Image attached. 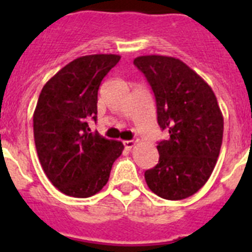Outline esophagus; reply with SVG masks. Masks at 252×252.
<instances>
[{
	"mask_svg": "<svg viewBox=\"0 0 252 252\" xmlns=\"http://www.w3.org/2000/svg\"><path fill=\"white\" fill-rule=\"evenodd\" d=\"M124 145H125V148L127 149V150H130V149H132L133 146L136 145V142L132 141V140H126V141H124Z\"/></svg>",
	"mask_w": 252,
	"mask_h": 252,
	"instance_id": "obj_1",
	"label": "esophagus"
}]
</instances>
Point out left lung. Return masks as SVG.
<instances>
[{
  "mask_svg": "<svg viewBox=\"0 0 252 252\" xmlns=\"http://www.w3.org/2000/svg\"><path fill=\"white\" fill-rule=\"evenodd\" d=\"M157 101L158 124L169 139L158 144L159 162L145 171L151 192L169 201L197 193L212 174L223 137V116L212 88L177 58L137 57Z\"/></svg>",
  "mask_w": 252,
  "mask_h": 252,
  "instance_id": "obj_1",
  "label": "left lung"
}]
</instances>
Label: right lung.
Listing matches in <instances>:
<instances>
[{
	"label": "right lung",
	"instance_id": "obj_1",
	"mask_svg": "<svg viewBox=\"0 0 252 252\" xmlns=\"http://www.w3.org/2000/svg\"><path fill=\"white\" fill-rule=\"evenodd\" d=\"M120 59L116 54L77 58L46 82L37 99L32 119L37 157L53 186L69 197L98 193L124 150L121 141L91 132L88 126L97 120L102 79Z\"/></svg>",
	"mask_w": 252,
	"mask_h": 252
}]
</instances>
